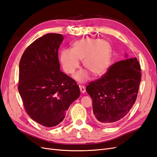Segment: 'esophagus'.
Wrapping results in <instances>:
<instances>
[{"label": "esophagus", "mask_w": 157, "mask_h": 157, "mask_svg": "<svg viewBox=\"0 0 157 157\" xmlns=\"http://www.w3.org/2000/svg\"><path fill=\"white\" fill-rule=\"evenodd\" d=\"M79 89H80V91H81V92H82V93L84 94V93L86 92V88H85V87H84V86H79Z\"/></svg>", "instance_id": "1"}]
</instances>
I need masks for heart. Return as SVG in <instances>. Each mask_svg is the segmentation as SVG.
<instances>
[{
	"instance_id": "b5f03b06",
	"label": "heart",
	"mask_w": 157,
	"mask_h": 157,
	"mask_svg": "<svg viewBox=\"0 0 157 157\" xmlns=\"http://www.w3.org/2000/svg\"><path fill=\"white\" fill-rule=\"evenodd\" d=\"M111 46L108 41L94 38H84L73 43L71 50L61 51L59 59L64 71L73 74L83 60V67L94 76L107 71L111 59ZM88 77L87 71L78 72L75 78L83 82Z\"/></svg>"
}]
</instances>
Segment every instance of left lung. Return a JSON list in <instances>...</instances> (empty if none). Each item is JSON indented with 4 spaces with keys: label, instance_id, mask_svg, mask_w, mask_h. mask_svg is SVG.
<instances>
[{
    "label": "left lung",
    "instance_id": "8db88e82",
    "mask_svg": "<svg viewBox=\"0 0 157 157\" xmlns=\"http://www.w3.org/2000/svg\"><path fill=\"white\" fill-rule=\"evenodd\" d=\"M141 69L136 57L112 64L107 72L86 86L92 98L98 122L112 125L128 114L135 103L141 82Z\"/></svg>",
    "mask_w": 157,
    "mask_h": 157
}]
</instances>
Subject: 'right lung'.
Instances as JSON below:
<instances>
[{"label": "right lung", "instance_id": "right-lung-1", "mask_svg": "<svg viewBox=\"0 0 157 157\" xmlns=\"http://www.w3.org/2000/svg\"><path fill=\"white\" fill-rule=\"evenodd\" d=\"M63 37L48 33L28 46L19 63L18 90L30 118L46 127L59 124L79 97L74 79L60 69L58 49Z\"/></svg>", "mask_w": 157, "mask_h": 157}]
</instances>
